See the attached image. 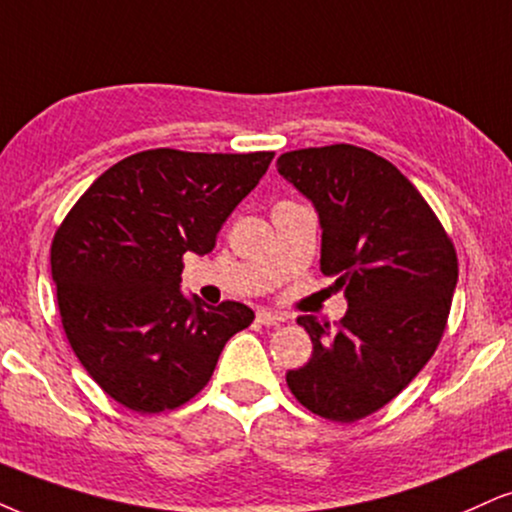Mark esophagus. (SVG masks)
<instances>
[{"label":"esophagus","instance_id":"34e87169","mask_svg":"<svg viewBox=\"0 0 512 512\" xmlns=\"http://www.w3.org/2000/svg\"><path fill=\"white\" fill-rule=\"evenodd\" d=\"M256 320H258V323H261V325H266V327H277V325L287 323V315L273 313V311H268V308H263V311H258Z\"/></svg>","mask_w":512,"mask_h":512}]
</instances>
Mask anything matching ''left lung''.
Here are the masks:
<instances>
[{"mask_svg": "<svg viewBox=\"0 0 512 512\" xmlns=\"http://www.w3.org/2000/svg\"><path fill=\"white\" fill-rule=\"evenodd\" d=\"M277 173L313 201L323 227L320 270L344 289L339 323L301 315L313 356L287 372L311 413L356 422L387 406L444 337L458 256L451 237L394 163L353 144L287 151Z\"/></svg>", "mask_w": 512, "mask_h": 512, "instance_id": "8db88e82", "label": "left lung"}]
</instances>
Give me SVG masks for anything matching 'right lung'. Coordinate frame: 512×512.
I'll return each instance as SVG.
<instances>
[{
	"instance_id": "add662e5",
	"label": "right lung",
	"mask_w": 512,
	"mask_h": 512,
	"mask_svg": "<svg viewBox=\"0 0 512 512\" xmlns=\"http://www.w3.org/2000/svg\"><path fill=\"white\" fill-rule=\"evenodd\" d=\"M273 156L140 151L99 175L56 227L63 332L113 401L144 415L180 408L211 380L227 339L254 323L239 301L185 299L182 256L216 246Z\"/></svg>"
}]
</instances>
